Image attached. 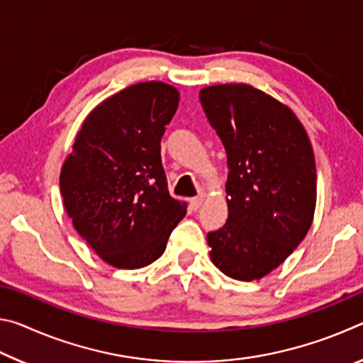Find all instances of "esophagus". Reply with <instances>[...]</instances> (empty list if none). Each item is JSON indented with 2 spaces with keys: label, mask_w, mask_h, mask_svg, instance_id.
<instances>
[{
  "label": "esophagus",
  "mask_w": 363,
  "mask_h": 363,
  "mask_svg": "<svg viewBox=\"0 0 363 363\" xmlns=\"http://www.w3.org/2000/svg\"><path fill=\"white\" fill-rule=\"evenodd\" d=\"M201 203H203V196H195V199L190 200V206H192V210H199Z\"/></svg>",
  "instance_id": "obj_1"
}]
</instances>
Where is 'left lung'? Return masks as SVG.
<instances>
[{
  "label": "left lung",
  "instance_id": "1",
  "mask_svg": "<svg viewBox=\"0 0 363 363\" xmlns=\"http://www.w3.org/2000/svg\"><path fill=\"white\" fill-rule=\"evenodd\" d=\"M229 164V218L206 235L227 277L259 280L303 242L314 219L317 171L311 140L293 110L245 83L200 91Z\"/></svg>",
  "mask_w": 363,
  "mask_h": 363
}]
</instances>
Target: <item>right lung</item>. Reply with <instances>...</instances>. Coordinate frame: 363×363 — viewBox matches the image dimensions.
<instances>
[{
    "label": "right lung",
    "instance_id": "right-lung-1",
    "mask_svg": "<svg viewBox=\"0 0 363 363\" xmlns=\"http://www.w3.org/2000/svg\"><path fill=\"white\" fill-rule=\"evenodd\" d=\"M179 91L163 82L128 86L91 110L60 169L73 227L102 261L140 269L163 255L186 201L168 192L160 140Z\"/></svg>",
    "mask_w": 363,
    "mask_h": 363
}]
</instances>
